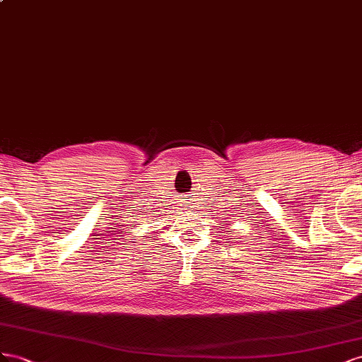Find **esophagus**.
<instances>
[{"instance_id": "obj_1", "label": "esophagus", "mask_w": 362, "mask_h": 362, "mask_svg": "<svg viewBox=\"0 0 362 362\" xmlns=\"http://www.w3.org/2000/svg\"><path fill=\"white\" fill-rule=\"evenodd\" d=\"M189 195H192V194H188V197H189ZM185 200H188V199H185Z\"/></svg>"}]
</instances>
